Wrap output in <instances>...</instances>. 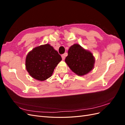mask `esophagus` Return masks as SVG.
<instances>
[{"label": "esophagus", "instance_id": "1", "mask_svg": "<svg viewBox=\"0 0 125 125\" xmlns=\"http://www.w3.org/2000/svg\"><path fill=\"white\" fill-rule=\"evenodd\" d=\"M66 53H65L64 54H62V59L63 60L64 59H65V56H66Z\"/></svg>", "mask_w": 125, "mask_h": 125}]
</instances>
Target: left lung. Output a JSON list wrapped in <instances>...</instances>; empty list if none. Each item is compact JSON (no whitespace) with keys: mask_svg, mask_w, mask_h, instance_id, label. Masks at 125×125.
<instances>
[{"mask_svg":"<svg viewBox=\"0 0 125 125\" xmlns=\"http://www.w3.org/2000/svg\"><path fill=\"white\" fill-rule=\"evenodd\" d=\"M65 62L75 74L83 75L93 68L95 60L91 52L79 44H74L69 49Z\"/></svg>","mask_w":125,"mask_h":125,"instance_id":"left-lung-1","label":"left lung"}]
</instances>
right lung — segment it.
I'll return each mask as SVG.
<instances>
[{"label":"right lung","instance_id":"obj_1","mask_svg":"<svg viewBox=\"0 0 125 125\" xmlns=\"http://www.w3.org/2000/svg\"><path fill=\"white\" fill-rule=\"evenodd\" d=\"M62 57L50 44L36 47L26 56L25 66L33 78L44 81L51 77Z\"/></svg>","mask_w":125,"mask_h":125}]
</instances>
